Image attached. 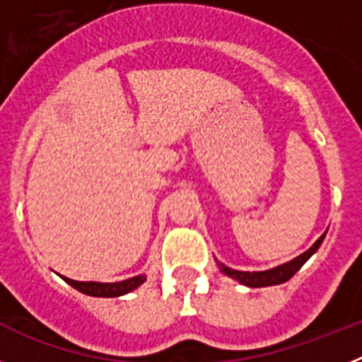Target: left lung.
<instances>
[{"label":"left lung","instance_id":"left-lung-1","mask_svg":"<svg viewBox=\"0 0 362 362\" xmlns=\"http://www.w3.org/2000/svg\"><path fill=\"white\" fill-rule=\"evenodd\" d=\"M326 233H322L321 238L317 241L313 243V246L310 250H306L305 254H300L299 257H296L293 261L290 263H284L277 268H272V270L267 272H238V270H232V268H226L225 264H221V270L223 274L232 279H238L241 284H246V286H250V288H261V286H274V284H281V283H286L288 279H292L296 276V272L299 270L303 264L312 257L317 248L321 246L322 239H325Z\"/></svg>","mask_w":362,"mask_h":362}]
</instances>
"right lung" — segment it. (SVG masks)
I'll use <instances>...</instances> for the list:
<instances>
[{
    "mask_svg": "<svg viewBox=\"0 0 362 362\" xmlns=\"http://www.w3.org/2000/svg\"><path fill=\"white\" fill-rule=\"evenodd\" d=\"M63 277V276H62ZM70 286H74L76 290H79L81 293L94 297H117L123 296V293L132 292L134 288H137L139 284L145 283V276H137L132 279L119 281V283H81V281H74L69 277H63Z\"/></svg>",
    "mask_w": 362,
    "mask_h": 362,
    "instance_id": "right-lung-1",
    "label": "right lung"
}]
</instances>
